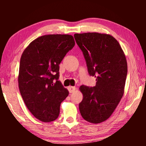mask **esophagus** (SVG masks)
Instances as JSON below:
<instances>
[{
    "mask_svg": "<svg viewBox=\"0 0 146 146\" xmlns=\"http://www.w3.org/2000/svg\"><path fill=\"white\" fill-rule=\"evenodd\" d=\"M68 88V90H69L70 93L74 92L76 90V87H74V86H69Z\"/></svg>",
    "mask_w": 146,
    "mask_h": 146,
    "instance_id": "obj_1",
    "label": "esophagus"
}]
</instances>
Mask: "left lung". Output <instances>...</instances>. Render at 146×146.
Instances as JSON below:
<instances>
[{"label":"left lung","instance_id":"1","mask_svg":"<svg viewBox=\"0 0 146 146\" xmlns=\"http://www.w3.org/2000/svg\"><path fill=\"white\" fill-rule=\"evenodd\" d=\"M74 36L83 52L89 74L96 78L95 86L80 87L83 94L80 111L88 122H103L111 116L124 93L126 58L118 42L108 34L86 33Z\"/></svg>","mask_w":146,"mask_h":146}]
</instances>
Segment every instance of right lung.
Listing matches in <instances>:
<instances>
[{"instance_id":"add662e5","label":"right lung","mask_w":146,"mask_h":146,"mask_svg":"<svg viewBox=\"0 0 146 146\" xmlns=\"http://www.w3.org/2000/svg\"><path fill=\"white\" fill-rule=\"evenodd\" d=\"M75 45L70 35L42 36L29 44L21 58L19 87L26 106L44 122L56 119L69 94L59 78V64Z\"/></svg>"}]
</instances>
